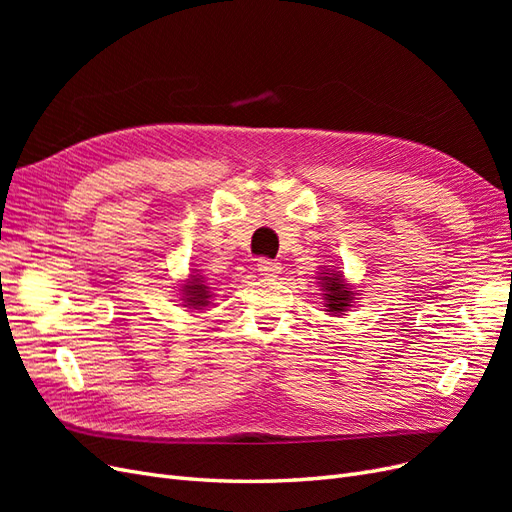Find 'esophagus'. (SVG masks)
<instances>
[{
  "label": "esophagus",
  "instance_id": "esophagus-1",
  "mask_svg": "<svg viewBox=\"0 0 512 512\" xmlns=\"http://www.w3.org/2000/svg\"><path fill=\"white\" fill-rule=\"evenodd\" d=\"M256 267H258L260 275H265V277H275L277 273H282V265H280V262L269 260V258H260Z\"/></svg>",
  "mask_w": 512,
  "mask_h": 512
}]
</instances>
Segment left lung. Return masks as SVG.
<instances>
[{
    "instance_id": "left-lung-1",
    "label": "left lung",
    "mask_w": 512,
    "mask_h": 512,
    "mask_svg": "<svg viewBox=\"0 0 512 512\" xmlns=\"http://www.w3.org/2000/svg\"><path fill=\"white\" fill-rule=\"evenodd\" d=\"M322 290L327 292L324 294V307H327V312L331 314H342L348 309V305L352 303V288L344 282L342 273H322Z\"/></svg>"
}]
</instances>
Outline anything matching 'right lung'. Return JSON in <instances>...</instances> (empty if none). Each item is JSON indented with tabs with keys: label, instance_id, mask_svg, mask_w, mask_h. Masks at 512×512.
<instances>
[{
	"label": "right lung",
	"instance_id": "1",
	"mask_svg": "<svg viewBox=\"0 0 512 512\" xmlns=\"http://www.w3.org/2000/svg\"><path fill=\"white\" fill-rule=\"evenodd\" d=\"M213 294H211V288L207 286V282H205V277L203 275H192L190 277V282L188 284H183V301L188 303L190 307H205V305H209Z\"/></svg>",
	"mask_w": 512,
	"mask_h": 512
}]
</instances>
